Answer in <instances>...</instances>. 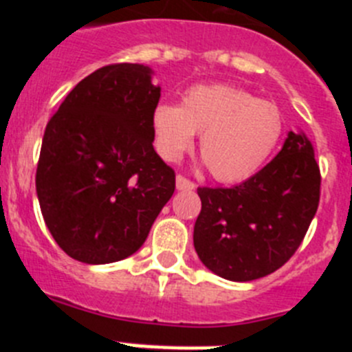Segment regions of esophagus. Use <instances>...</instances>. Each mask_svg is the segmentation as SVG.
<instances>
[{"mask_svg":"<svg viewBox=\"0 0 352 352\" xmlns=\"http://www.w3.org/2000/svg\"><path fill=\"white\" fill-rule=\"evenodd\" d=\"M176 188L178 190H194L195 183L186 178V176H183V174H178L176 176Z\"/></svg>","mask_w":352,"mask_h":352,"instance_id":"34e87169","label":"esophagus"}]
</instances>
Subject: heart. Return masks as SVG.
Wrapping results in <instances>:
<instances>
[{"label": "heart", "instance_id": "heart-1", "mask_svg": "<svg viewBox=\"0 0 352 352\" xmlns=\"http://www.w3.org/2000/svg\"><path fill=\"white\" fill-rule=\"evenodd\" d=\"M155 148L174 162L194 144L217 182L236 183L256 174L282 138L284 118L273 102L231 84H197L182 105L158 104L151 114Z\"/></svg>", "mask_w": 352, "mask_h": 352}]
</instances>
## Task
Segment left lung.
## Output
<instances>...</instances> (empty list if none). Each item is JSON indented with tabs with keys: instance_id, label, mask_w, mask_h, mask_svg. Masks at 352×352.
Wrapping results in <instances>:
<instances>
[{
	"instance_id": "1",
	"label": "left lung",
	"mask_w": 352,
	"mask_h": 352,
	"mask_svg": "<svg viewBox=\"0 0 352 352\" xmlns=\"http://www.w3.org/2000/svg\"><path fill=\"white\" fill-rule=\"evenodd\" d=\"M194 247L206 268L234 282L282 268L298 250L321 197V170L305 135L289 132L284 148L247 182L199 186Z\"/></svg>"
}]
</instances>
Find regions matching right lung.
Returning <instances> with one entry per match:
<instances>
[{
    "label": "right lung",
    "instance_id": "add662e5",
    "mask_svg": "<svg viewBox=\"0 0 352 352\" xmlns=\"http://www.w3.org/2000/svg\"><path fill=\"white\" fill-rule=\"evenodd\" d=\"M138 63L98 68L72 89L43 133L36 195L61 250L86 264L138 252L174 194L176 174L153 148L160 88Z\"/></svg>",
    "mask_w": 352,
    "mask_h": 352
}]
</instances>
